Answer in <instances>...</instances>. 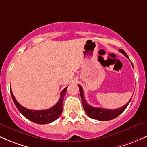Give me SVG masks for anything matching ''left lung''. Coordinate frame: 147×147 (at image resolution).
Listing matches in <instances>:
<instances>
[{
  "label": "left lung",
  "instance_id": "1",
  "mask_svg": "<svg viewBox=\"0 0 147 147\" xmlns=\"http://www.w3.org/2000/svg\"><path fill=\"white\" fill-rule=\"evenodd\" d=\"M119 51L122 52L124 56L127 57L129 59V56L126 55V53L124 52V50L120 49L119 50ZM133 65V63L131 62ZM79 88V92H80V95H81V99H82V104H83V107L86 113L89 117L92 118L94 119H97L99 121H108L111 120V119H115L119 115L122 113L126 109V108L127 107V106L129 105V104L131 102V98L130 99V100L127 102V104H126L125 105L122 106L120 108H118L116 109H102V108H97V107H93V106H91L89 105L86 102L85 98H84V92H83V88L80 85H78Z\"/></svg>",
  "mask_w": 147,
  "mask_h": 147
}]
</instances>
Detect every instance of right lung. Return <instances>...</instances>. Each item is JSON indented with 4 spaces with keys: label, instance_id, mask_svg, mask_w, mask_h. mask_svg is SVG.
I'll use <instances>...</instances> for the list:
<instances>
[{
    "label": "right lung",
    "instance_id": "obj_1",
    "mask_svg": "<svg viewBox=\"0 0 147 147\" xmlns=\"http://www.w3.org/2000/svg\"><path fill=\"white\" fill-rule=\"evenodd\" d=\"M67 88H68V87L65 88L61 91V92L60 94L59 100V102L55 106H53L50 109H47V110L41 111L30 110V109L23 107L15 99L11 90H10V92H11V97H12L13 101L14 102V104L16 105L18 110L19 111V112L24 117L29 119V120L32 121V122L36 123V124H46L56 120L57 119H58L60 117L61 115L62 111H63V102L64 95H65V92H66Z\"/></svg>",
    "mask_w": 147,
    "mask_h": 147
}]
</instances>
